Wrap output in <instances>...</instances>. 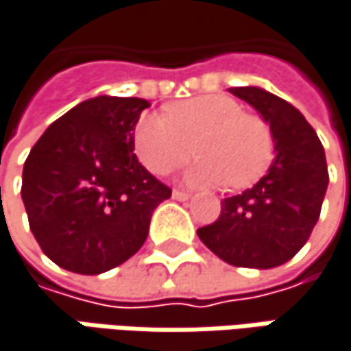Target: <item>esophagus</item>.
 <instances>
[{"label":"esophagus","instance_id":"1","mask_svg":"<svg viewBox=\"0 0 351 351\" xmlns=\"http://www.w3.org/2000/svg\"><path fill=\"white\" fill-rule=\"evenodd\" d=\"M191 193H184V191H173V198H176V200H189L191 198Z\"/></svg>","mask_w":351,"mask_h":351}]
</instances>
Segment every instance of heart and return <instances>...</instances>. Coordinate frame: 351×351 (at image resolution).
I'll use <instances>...</instances> for the list:
<instances>
[{"instance_id":"obj_1","label":"heart","mask_w":351,"mask_h":351,"mask_svg":"<svg viewBox=\"0 0 351 351\" xmlns=\"http://www.w3.org/2000/svg\"><path fill=\"white\" fill-rule=\"evenodd\" d=\"M138 160L155 175H171L195 153L202 158L189 173L198 186L246 189L264 175L276 153L270 125L244 113L226 95H200L175 103L167 114L145 113L133 129Z\"/></svg>"}]
</instances>
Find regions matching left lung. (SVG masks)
<instances>
[{
	"instance_id": "1",
	"label": "left lung",
	"mask_w": 351,
	"mask_h": 351,
	"mask_svg": "<svg viewBox=\"0 0 351 351\" xmlns=\"http://www.w3.org/2000/svg\"><path fill=\"white\" fill-rule=\"evenodd\" d=\"M270 125L276 158L252 189L220 202V217L196 230L220 260L274 268L296 256L319 218L328 165L316 131L296 107L260 87L228 89Z\"/></svg>"
}]
</instances>
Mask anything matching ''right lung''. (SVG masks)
Returning <instances> with one entry per match:
<instances>
[{"label":"right lung","mask_w":351,"mask_h":351,"mask_svg":"<svg viewBox=\"0 0 351 351\" xmlns=\"http://www.w3.org/2000/svg\"><path fill=\"white\" fill-rule=\"evenodd\" d=\"M151 103L99 95L47 127L23 165L29 228L53 262L101 274L138 252L171 189L134 155L133 129Z\"/></svg>","instance_id":"1"}]
</instances>
